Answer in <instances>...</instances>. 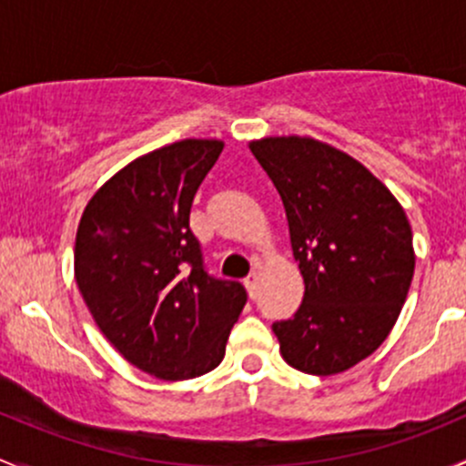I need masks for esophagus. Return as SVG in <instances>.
<instances>
[{"instance_id": "34e87169", "label": "esophagus", "mask_w": 466, "mask_h": 466, "mask_svg": "<svg viewBox=\"0 0 466 466\" xmlns=\"http://www.w3.org/2000/svg\"><path fill=\"white\" fill-rule=\"evenodd\" d=\"M258 280H260V273L258 271H251L247 276V280H244V285H247V291H248V296H256V291H258Z\"/></svg>"}]
</instances>
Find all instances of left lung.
Here are the masks:
<instances>
[{
  "label": "left lung",
  "mask_w": 466,
  "mask_h": 466,
  "mask_svg": "<svg viewBox=\"0 0 466 466\" xmlns=\"http://www.w3.org/2000/svg\"><path fill=\"white\" fill-rule=\"evenodd\" d=\"M285 206L305 280L296 314L271 325L282 359L337 375L370 357L395 325L415 271L409 218L357 159L300 137L253 141Z\"/></svg>",
  "instance_id": "left-lung-1"
}]
</instances>
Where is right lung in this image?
<instances>
[{"label": "right lung", "mask_w": 466, "mask_h": 466, "mask_svg": "<svg viewBox=\"0 0 466 466\" xmlns=\"http://www.w3.org/2000/svg\"><path fill=\"white\" fill-rule=\"evenodd\" d=\"M222 147L186 138L138 157L89 199L76 233V282L96 325L166 381L218 368L247 305L242 282L206 271L190 231L195 193Z\"/></svg>", "instance_id": "right-lung-1"}]
</instances>
